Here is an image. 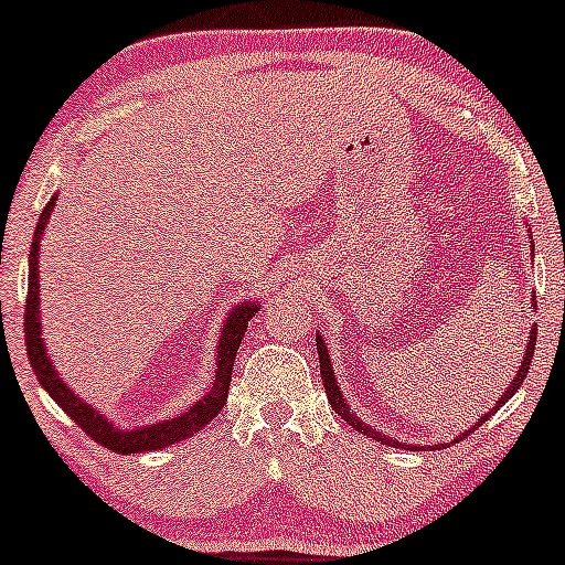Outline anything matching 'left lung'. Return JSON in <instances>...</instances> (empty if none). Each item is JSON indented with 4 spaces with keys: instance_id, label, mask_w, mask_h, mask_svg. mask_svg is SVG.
Listing matches in <instances>:
<instances>
[{
    "instance_id": "8db88e82",
    "label": "left lung",
    "mask_w": 565,
    "mask_h": 565,
    "mask_svg": "<svg viewBox=\"0 0 565 565\" xmlns=\"http://www.w3.org/2000/svg\"><path fill=\"white\" fill-rule=\"evenodd\" d=\"M531 306L536 308V300L534 297H531ZM534 349H536V324L531 327V332H529V343H525V351H523V362H520V367H518V373H514V377H512V383L510 386H507V392L499 396V402H495V405L491 407V411H488L486 415H480V418L475 420L472 426H469L467 431H461L456 437V443L458 439H463L467 437V434H472L477 426H482L488 420V415H493L495 411H499L501 405H507V402L512 399V394L518 392L520 386H523V381H525V375H529V370H531V359H534ZM316 351H319V367H321V381H324V388H327V396H330V405H332V411L340 415V418L345 420V424L351 426V429H356V431H362V434H367V437H373L375 443H381V445H402V448H424V445H411V443H399V439H394V437H388V434H383V431H377V429H373V426L370 424H364L362 418H359L356 413L351 411L349 407V402H345V396H343V392H340V386H338V377H334V370H332V359H330V351H327V343H324V338H321V334H316ZM431 448H445V443H439V445H431Z\"/></svg>"
}]
</instances>
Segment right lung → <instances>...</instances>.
<instances>
[{
	"label": "right lung",
	"instance_id": "obj_1",
	"mask_svg": "<svg viewBox=\"0 0 565 565\" xmlns=\"http://www.w3.org/2000/svg\"><path fill=\"white\" fill-rule=\"evenodd\" d=\"M58 195H53L51 201L42 209L40 222H36L34 241H31L29 252V295H26V313H23V330H26V351L29 362L34 375L40 377L42 388L53 396L55 405L64 407V413L70 415L74 424L79 426L85 434H90L98 445L111 450V454H145V450H160L169 448V445L182 443V439L192 437L195 431H201L216 413L225 407L227 392H231V377H233V362L235 353H238L241 340H244L249 319L259 311L257 300H244L238 306L231 308V313L225 316L220 330V340H216V367L212 386L206 388V394L201 399H195L184 413L173 415V418L154 420V424L136 426V429H120L115 426V420L107 418L96 405H88L79 394H74L70 383L58 375L53 359L47 356V345L42 340V321H40V246H42V233H45L47 222L55 209Z\"/></svg>",
	"mask_w": 565,
	"mask_h": 565
}]
</instances>
